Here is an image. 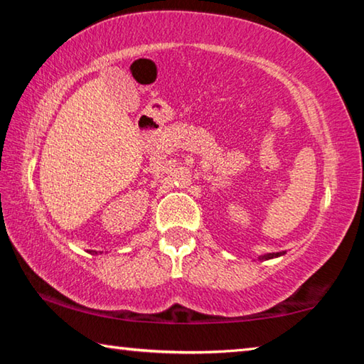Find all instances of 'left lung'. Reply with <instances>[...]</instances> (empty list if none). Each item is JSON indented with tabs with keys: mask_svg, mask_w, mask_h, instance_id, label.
<instances>
[{
	"mask_svg": "<svg viewBox=\"0 0 364 364\" xmlns=\"http://www.w3.org/2000/svg\"><path fill=\"white\" fill-rule=\"evenodd\" d=\"M281 255V252H278V254H268V255H264V257H262L260 258V260H263V258H264V260H268V258H273V257H279Z\"/></svg>",
	"mask_w": 364,
	"mask_h": 364,
	"instance_id": "8db88e82",
	"label": "left lung"
}]
</instances>
